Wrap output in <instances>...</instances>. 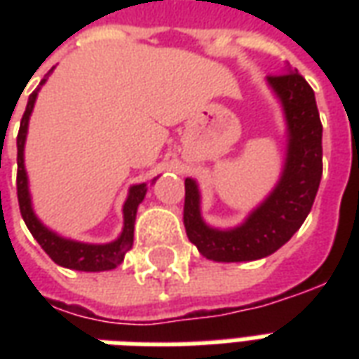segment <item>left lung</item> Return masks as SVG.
I'll use <instances>...</instances> for the list:
<instances>
[{
	"label": "left lung",
	"mask_w": 359,
	"mask_h": 359,
	"mask_svg": "<svg viewBox=\"0 0 359 359\" xmlns=\"http://www.w3.org/2000/svg\"><path fill=\"white\" fill-rule=\"evenodd\" d=\"M267 81L285 105L290 144L283 179L244 225L215 231L200 217V194L184 180V229L188 241L213 262H252L277 252L302 226L316 200L323 175V125L316 94L300 73L269 74Z\"/></svg>",
	"instance_id": "left-lung-1"
}]
</instances>
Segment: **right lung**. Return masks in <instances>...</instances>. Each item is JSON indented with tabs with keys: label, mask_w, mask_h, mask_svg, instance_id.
Returning <instances> with one entry per match:
<instances>
[{
	"label": "right lung",
	"mask_w": 359,
	"mask_h": 359,
	"mask_svg": "<svg viewBox=\"0 0 359 359\" xmlns=\"http://www.w3.org/2000/svg\"><path fill=\"white\" fill-rule=\"evenodd\" d=\"M43 84V81H42ZM36 94L34 90L28 97L27 109L20 118V128L17 134V198H19L20 215L27 223L28 231L32 233L38 244L42 246L43 252L55 262L57 265L69 267L76 271H109L115 269L128 250L133 248L134 241V221H136V210L138 203L146 196V184H136L130 188V194L125 203V229L117 241L111 244H82V242H73L61 238L55 233L48 231L46 226L36 219L34 211L30 208V196H28L27 172H25V161H22V149H25V140H27L28 117L34 107Z\"/></svg>",
	"instance_id": "1"
}]
</instances>
